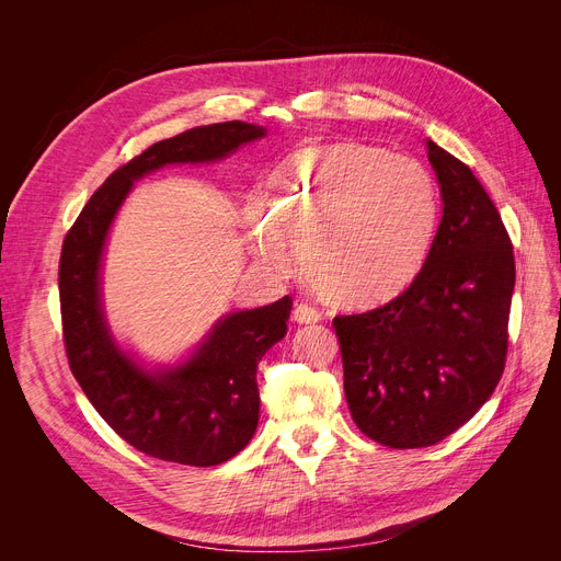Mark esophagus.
<instances>
[{
  "instance_id": "obj_1",
  "label": "esophagus",
  "mask_w": 561,
  "mask_h": 561,
  "mask_svg": "<svg viewBox=\"0 0 561 561\" xmlns=\"http://www.w3.org/2000/svg\"><path fill=\"white\" fill-rule=\"evenodd\" d=\"M290 318L296 320L298 325H313V322L320 320V313L313 307H309V305H298L296 309H293Z\"/></svg>"
}]
</instances>
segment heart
I'll use <instances>...</instances> for the list:
<instances>
[{
    "instance_id": "obj_1",
    "label": "heart",
    "mask_w": 561,
    "mask_h": 561,
    "mask_svg": "<svg viewBox=\"0 0 561 561\" xmlns=\"http://www.w3.org/2000/svg\"><path fill=\"white\" fill-rule=\"evenodd\" d=\"M245 214L250 252L275 271L300 248L302 275L339 309H375L414 284L432 252L440 195L416 159L381 145L339 138L286 157Z\"/></svg>"
}]
</instances>
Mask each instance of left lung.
Returning <instances> with one entry per match:
<instances>
[{"instance_id": "obj_1", "label": "left lung", "mask_w": 561, "mask_h": 561, "mask_svg": "<svg viewBox=\"0 0 561 561\" xmlns=\"http://www.w3.org/2000/svg\"><path fill=\"white\" fill-rule=\"evenodd\" d=\"M425 147L444 209L421 275L385 307L334 318L352 421L389 448L434 446L473 419L507 355V229L473 170Z\"/></svg>"}]
</instances>
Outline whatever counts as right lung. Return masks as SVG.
Listing matches in <instances>:
<instances>
[{"label":"right lung","mask_w":561,"mask_h":561,"mask_svg":"<svg viewBox=\"0 0 561 561\" xmlns=\"http://www.w3.org/2000/svg\"><path fill=\"white\" fill-rule=\"evenodd\" d=\"M265 127L231 121L188 129L117 168L68 231L58 293L70 370L98 414L136 450L174 463L216 466L239 455L259 425L256 366L286 336L290 298L220 316L174 364H147L115 339L104 311L102 268L117 211L163 165L216 163L263 138Z\"/></svg>","instance_id":"add662e5"}]
</instances>
